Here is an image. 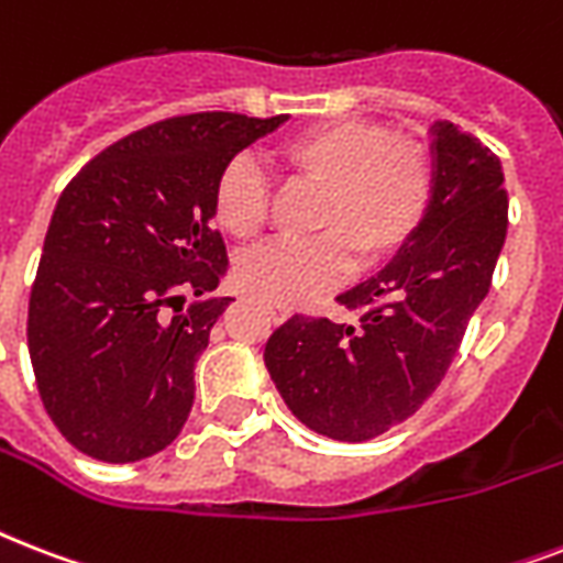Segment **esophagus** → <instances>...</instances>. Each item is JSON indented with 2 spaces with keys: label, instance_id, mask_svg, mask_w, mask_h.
<instances>
[{
  "label": "esophagus",
  "instance_id": "obj_1",
  "mask_svg": "<svg viewBox=\"0 0 563 563\" xmlns=\"http://www.w3.org/2000/svg\"><path fill=\"white\" fill-rule=\"evenodd\" d=\"M268 312H272L274 324H283V321H286V318L291 316V309L289 307H280V303H268Z\"/></svg>",
  "mask_w": 563,
  "mask_h": 563
}]
</instances>
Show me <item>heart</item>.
Instances as JSON below:
<instances>
[{
  "label": "heart",
  "mask_w": 563,
  "mask_h": 563,
  "mask_svg": "<svg viewBox=\"0 0 563 563\" xmlns=\"http://www.w3.org/2000/svg\"><path fill=\"white\" fill-rule=\"evenodd\" d=\"M277 161L295 180L321 187L307 242H277L242 256V289L280 307L307 303L351 274L371 272L418 236L435 195L432 157L420 143L397 140L391 128L335 119L300 131ZM272 189L245 157L228 163L212 189V219L228 236L254 242L263 233Z\"/></svg>",
  "instance_id": "obj_1"
}]
</instances>
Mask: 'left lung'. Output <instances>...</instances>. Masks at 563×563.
Here are the masks:
<instances>
[{"mask_svg": "<svg viewBox=\"0 0 563 563\" xmlns=\"http://www.w3.org/2000/svg\"><path fill=\"white\" fill-rule=\"evenodd\" d=\"M432 136L435 195L418 236L335 298L360 321L291 316L265 344V368L291 415L335 441H371L432 397L506 242L497 154L453 122H438Z\"/></svg>", "mask_w": 563, "mask_h": 563, "instance_id": "obj_1", "label": "left lung"}]
</instances>
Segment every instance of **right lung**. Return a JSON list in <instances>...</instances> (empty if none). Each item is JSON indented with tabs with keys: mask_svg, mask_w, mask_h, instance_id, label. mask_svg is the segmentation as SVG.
<instances>
[{
	"mask_svg": "<svg viewBox=\"0 0 563 563\" xmlns=\"http://www.w3.org/2000/svg\"><path fill=\"white\" fill-rule=\"evenodd\" d=\"M289 117L187 113L122 136L57 198L29 300L40 400L99 462L161 453L195 400V362L230 298L212 189L242 148ZM187 294L198 301L183 309Z\"/></svg>",
	"mask_w": 563,
	"mask_h": 563,
	"instance_id": "1",
	"label": "right lung"
}]
</instances>
